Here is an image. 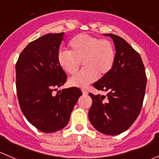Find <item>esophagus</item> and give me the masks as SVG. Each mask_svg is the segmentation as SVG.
I'll list each match as a JSON object with an SVG mask.
<instances>
[{"instance_id": "obj_1", "label": "esophagus", "mask_w": 159, "mask_h": 159, "mask_svg": "<svg viewBox=\"0 0 159 159\" xmlns=\"http://www.w3.org/2000/svg\"><path fill=\"white\" fill-rule=\"evenodd\" d=\"M82 92H83V94H84V95L88 94V91H87V90L84 89V88H83V89H82Z\"/></svg>"}]
</instances>
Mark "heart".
Here are the masks:
<instances>
[{"instance_id":"heart-1","label":"heart","mask_w":159,"mask_h":159,"mask_svg":"<svg viewBox=\"0 0 159 159\" xmlns=\"http://www.w3.org/2000/svg\"><path fill=\"white\" fill-rule=\"evenodd\" d=\"M70 51L58 52V65L67 74L78 72L81 61L84 68L81 72L70 79L75 86L84 87L97 79L98 75L103 77L110 72L115 60L113 43L109 39H101L88 34H80L70 41Z\"/></svg>"}]
</instances>
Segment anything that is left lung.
<instances>
[{"instance_id":"1","label":"left lung","mask_w":159,"mask_h":159,"mask_svg":"<svg viewBox=\"0 0 159 159\" xmlns=\"http://www.w3.org/2000/svg\"><path fill=\"white\" fill-rule=\"evenodd\" d=\"M113 40L114 64L108 74L93 83L107 96L89 93L92 105L88 117L92 126L103 134L115 136L127 130L137 119L144 100L147 78L138 52L120 36L105 34Z\"/></svg>"}]
</instances>
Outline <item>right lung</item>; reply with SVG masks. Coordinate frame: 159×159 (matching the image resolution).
Wrapping results in <instances>:
<instances>
[{
  "label": "right lung",
  "mask_w": 159,
  "mask_h": 159,
  "mask_svg": "<svg viewBox=\"0 0 159 159\" xmlns=\"http://www.w3.org/2000/svg\"><path fill=\"white\" fill-rule=\"evenodd\" d=\"M63 34L49 33L30 43L16 63V88L20 109L26 120L43 133L64 128L82 95L76 87L54 93L67 81L57 59Z\"/></svg>",
  "instance_id": "right-lung-1"
}]
</instances>
